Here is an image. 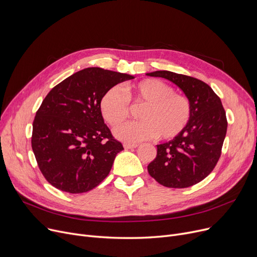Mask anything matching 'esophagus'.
I'll use <instances>...</instances> for the list:
<instances>
[{"instance_id":"obj_1","label":"esophagus","mask_w":257,"mask_h":257,"mask_svg":"<svg viewBox=\"0 0 257 257\" xmlns=\"http://www.w3.org/2000/svg\"><path fill=\"white\" fill-rule=\"evenodd\" d=\"M137 147H138L137 144H124L125 149H134V148Z\"/></svg>"}]
</instances>
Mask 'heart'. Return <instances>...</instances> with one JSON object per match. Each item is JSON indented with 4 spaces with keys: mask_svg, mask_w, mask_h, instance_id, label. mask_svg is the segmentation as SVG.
Returning <instances> with one entry per match:
<instances>
[{
    "mask_svg": "<svg viewBox=\"0 0 257 257\" xmlns=\"http://www.w3.org/2000/svg\"><path fill=\"white\" fill-rule=\"evenodd\" d=\"M124 93L113 86L101 98L100 109L111 127L120 126L130 114V104L144 105L142 120L117 128L115 137L127 143H139L157 137L172 140L185 129L192 116V104L184 94L157 79H145L124 87Z\"/></svg>",
    "mask_w": 257,
    "mask_h": 257,
    "instance_id": "b5f03b06",
    "label": "heart"
}]
</instances>
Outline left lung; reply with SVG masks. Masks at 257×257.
<instances>
[{"mask_svg":"<svg viewBox=\"0 0 257 257\" xmlns=\"http://www.w3.org/2000/svg\"><path fill=\"white\" fill-rule=\"evenodd\" d=\"M172 81L190 99L192 116L172 141L157 145V155L148 172L167 187H190L206 178L221 156L227 118L221 99L211 87L194 77L169 71L147 74Z\"/></svg>","mask_w":257,"mask_h":257,"instance_id":"1","label":"left lung"}]
</instances>
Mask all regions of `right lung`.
I'll list each match as a JSON object with an SVG mask.
<instances>
[{
  "mask_svg": "<svg viewBox=\"0 0 257 257\" xmlns=\"http://www.w3.org/2000/svg\"><path fill=\"white\" fill-rule=\"evenodd\" d=\"M133 78L87 67L50 90L36 111L31 139L38 168L50 184L81 194L108 176L124 148L104 124L100 101L108 89Z\"/></svg>",
  "mask_w": 257,
  "mask_h": 257,
  "instance_id": "obj_1",
  "label": "right lung"
}]
</instances>
